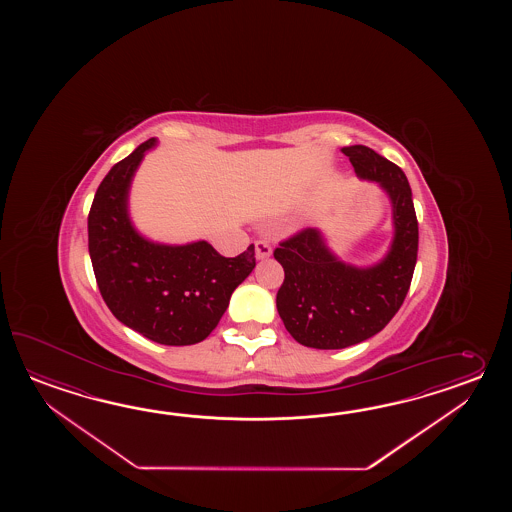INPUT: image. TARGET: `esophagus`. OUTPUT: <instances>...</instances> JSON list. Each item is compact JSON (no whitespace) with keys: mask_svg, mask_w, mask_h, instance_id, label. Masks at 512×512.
<instances>
[{"mask_svg":"<svg viewBox=\"0 0 512 512\" xmlns=\"http://www.w3.org/2000/svg\"><path fill=\"white\" fill-rule=\"evenodd\" d=\"M254 247H256V258L258 260H265L272 254L271 245L267 241L258 240L254 243Z\"/></svg>","mask_w":512,"mask_h":512,"instance_id":"1","label":"esophagus"}]
</instances>
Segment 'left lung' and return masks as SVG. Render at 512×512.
Here are the masks:
<instances>
[{
    "label": "left lung",
    "instance_id": "8db88e82",
    "mask_svg": "<svg viewBox=\"0 0 512 512\" xmlns=\"http://www.w3.org/2000/svg\"><path fill=\"white\" fill-rule=\"evenodd\" d=\"M360 179L392 201L393 241L377 265L353 267L329 251L322 232L304 229L282 241L274 258L285 278L276 294L283 326L302 346L342 349L377 335L403 305L414 276L419 227L403 170L368 146L342 148Z\"/></svg>",
    "mask_w": 512,
    "mask_h": 512
}]
</instances>
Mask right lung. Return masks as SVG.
I'll use <instances>...</instances> for the list:
<instances>
[{"instance_id": "obj_1", "label": "right lung", "mask_w": 512, "mask_h": 512, "mask_svg": "<svg viewBox=\"0 0 512 512\" xmlns=\"http://www.w3.org/2000/svg\"><path fill=\"white\" fill-rule=\"evenodd\" d=\"M155 139L115 164L87 216L89 256L109 311L124 326L164 346L197 344L214 331L230 296L256 267L254 245L236 258L207 241L163 245L131 225V179Z\"/></svg>"}]
</instances>
